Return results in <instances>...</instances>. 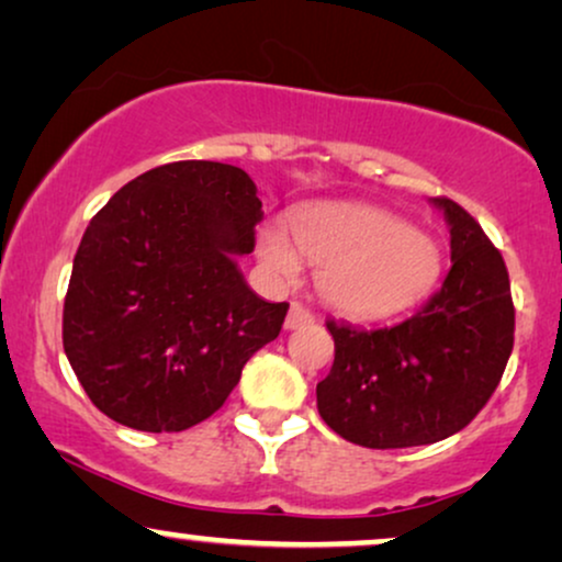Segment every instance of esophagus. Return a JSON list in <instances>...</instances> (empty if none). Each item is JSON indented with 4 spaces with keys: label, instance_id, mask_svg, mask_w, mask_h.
I'll use <instances>...</instances> for the list:
<instances>
[{
    "label": "esophagus",
    "instance_id": "esophagus-1",
    "mask_svg": "<svg viewBox=\"0 0 562 562\" xmlns=\"http://www.w3.org/2000/svg\"><path fill=\"white\" fill-rule=\"evenodd\" d=\"M314 322V314H311L308 308H305L303 303H290V311H288V318H285V329H297V326H305Z\"/></svg>",
    "mask_w": 562,
    "mask_h": 562
}]
</instances>
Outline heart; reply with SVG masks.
Wrapping results in <instances>:
<instances>
[{
  "label": "heart",
  "instance_id": "obj_1",
  "mask_svg": "<svg viewBox=\"0 0 562 562\" xmlns=\"http://www.w3.org/2000/svg\"><path fill=\"white\" fill-rule=\"evenodd\" d=\"M290 233L301 257L318 267V290L339 314L379 318L428 293L440 274V248L389 212L355 202L295 210ZM282 225L259 233V257L280 280H295L301 261Z\"/></svg>",
  "mask_w": 562,
  "mask_h": 562
}]
</instances>
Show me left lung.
Wrapping results in <instances>:
<instances>
[{"mask_svg":"<svg viewBox=\"0 0 562 562\" xmlns=\"http://www.w3.org/2000/svg\"><path fill=\"white\" fill-rule=\"evenodd\" d=\"M432 204L451 233V269L438 293L394 326L326 322L334 366L316 386L318 415L366 449L428 446L467 428L514 350L516 311L501 251L453 199Z\"/></svg>","mask_w":562,"mask_h":562,"instance_id":"obj_1","label":"left lung"}]
</instances>
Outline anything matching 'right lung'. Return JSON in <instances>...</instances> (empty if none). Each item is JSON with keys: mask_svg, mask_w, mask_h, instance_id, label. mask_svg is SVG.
I'll use <instances>...</instances> for the list:
<instances>
[{"mask_svg": "<svg viewBox=\"0 0 562 562\" xmlns=\"http://www.w3.org/2000/svg\"><path fill=\"white\" fill-rule=\"evenodd\" d=\"M257 183L228 162L179 160L126 183L90 220L64 297V352L111 420L179 432L223 407L288 303L246 285Z\"/></svg>", "mask_w": 562, "mask_h": 562, "instance_id": "obj_1", "label": "right lung"}]
</instances>
